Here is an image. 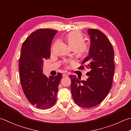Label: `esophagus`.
<instances>
[{
    "label": "esophagus",
    "mask_w": 131,
    "mask_h": 131,
    "mask_svg": "<svg viewBox=\"0 0 131 131\" xmlns=\"http://www.w3.org/2000/svg\"><path fill=\"white\" fill-rule=\"evenodd\" d=\"M62 76H63V77H68L69 76L67 74H65V73H64V74H62Z\"/></svg>",
    "instance_id": "esophagus-1"
}]
</instances>
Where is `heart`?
<instances>
[{
	"label": "heart",
	"instance_id": "heart-1",
	"mask_svg": "<svg viewBox=\"0 0 131 131\" xmlns=\"http://www.w3.org/2000/svg\"><path fill=\"white\" fill-rule=\"evenodd\" d=\"M65 39L70 47L73 49H76L79 54H84L88 52L89 46L86 43L83 35L79 31H73L66 35ZM69 61H65L67 63Z\"/></svg>",
	"mask_w": 131,
	"mask_h": 131
}]
</instances>
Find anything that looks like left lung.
<instances>
[{
  "label": "left lung",
  "mask_w": 131,
  "mask_h": 131,
  "mask_svg": "<svg viewBox=\"0 0 131 131\" xmlns=\"http://www.w3.org/2000/svg\"><path fill=\"white\" fill-rule=\"evenodd\" d=\"M88 32L91 38L89 54L78 69H89V77L85 81L75 75H70V78L75 103L90 108L101 103L108 95L112 87L115 63L114 48L106 36L96 29L89 28Z\"/></svg>",
  "instance_id": "8db88e82"
}]
</instances>
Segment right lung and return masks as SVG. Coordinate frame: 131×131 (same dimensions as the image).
Listing matches in <instances>:
<instances>
[{"label":"right lung","instance_id":"right-lung-1","mask_svg":"<svg viewBox=\"0 0 131 131\" xmlns=\"http://www.w3.org/2000/svg\"><path fill=\"white\" fill-rule=\"evenodd\" d=\"M57 31L41 28L23 42L19 60L20 78L27 99L37 108L46 110L55 104L62 74L48 78L42 73L43 60L50 57L51 42Z\"/></svg>","mask_w":131,"mask_h":131}]
</instances>
